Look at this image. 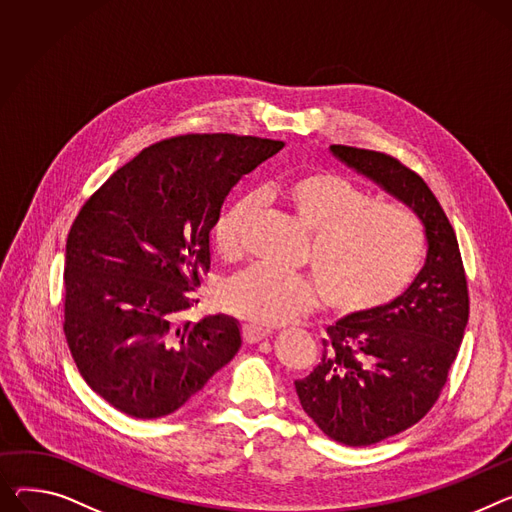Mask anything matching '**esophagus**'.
<instances>
[{
	"mask_svg": "<svg viewBox=\"0 0 512 512\" xmlns=\"http://www.w3.org/2000/svg\"><path fill=\"white\" fill-rule=\"evenodd\" d=\"M269 329H263V327H255V325H245L243 327V342L245 344H257L261 342V339L269 337Z\"/></svg>",
	"mask_w": 512,
	"mask_h": 512,
	"instance_id": "esophagus-1",
	"label": "esophagus"
}]
</instances>
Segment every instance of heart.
<instances>
[{"instance_id":"1","label":"heart","mask_w":512,"mask_h":512,"mask_svg":"<svg viewBox=\"0 0 512 512\" xmlns=\"http://www.w3.org/2000/svg\"><path fill=\"white\" fill-rule=\"evenodd\" d=\"M280 199L313 232V276L255 265L226 282L218 304L257 327H278L315 311L321 296L335 317L366 319L412 288L428 241L418 216L374 197L333 170H306L278 185ZM255 197L238 195L218 214L212 241L224 261L243 255Z\"/></svg>"}]
</instances>
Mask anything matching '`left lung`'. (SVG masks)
Here are the masks:
<instances>
[{
  "label": "left lung",
  "mask_w": 512,
  "mask_h": 512,
  "mask_svg": "<svg viewBox=\"0 0 512 512\" xmlns=\"http://www.w3.org/2000/svg\"><path fill=\"white\" fill-rule=\"evenodd\" d=\"M331 152L410 206L428 241L426 263L403 298L372 317L327 327L319 366L294 383L302 410L329 438L368 447L432 410L463 342L469 290L455 230L424 179L385 152Z\"/></svg>",
  "instance_id": "8db88e82"
}]
</instances>
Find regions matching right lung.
Here are the masks:
<instances>
[{
    "mask_svg": "<svg viewBox=\"0 0 512 512\" xmlns=\"http://www.w3.org/2000/svg\"><path fill=\"white\" fill-rule=\"evenodd\" d=\"M282 148L253 135H177L117 168L82 206L65 243L63 333L88 387L115 410L173 414L241 348L226 315L175 321L210 271L228 191Z\"/></svg>",
    "mask_w": 512,
    "mask_h": 512,
    "instance_id": "right-lung-1",
    "label": "right lung"
}]
</instances>
